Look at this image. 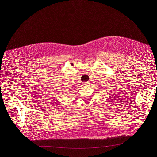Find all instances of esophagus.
<instances>
[{
    "label": "esophagus",
    "instance_id": "34e87169",
    "mask_svg": "<svg viewBox=\"0 0 157 157\" xmlns=\"http://www.w3.org/2000/svg\"><path fill=\"white\" fill-rule=\"evenodd\" d=\"M87 84H88V82H83V85H86Z\"/></svg>",
    "mask_w": 157,
    "mask_h": 157
}]
</instances>
